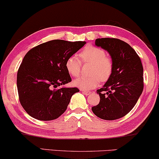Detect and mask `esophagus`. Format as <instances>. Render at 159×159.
I'll return each mask as SVG.
<instances>
[{"label": "esophagus", "instance_id": "obj_1", "mask_svg": "<svg viewBox=\"0 0 159 159\" xmlns=\"http://www.w3.org/2000/svg\"><path fill=\"white\" fill-rule=\"evenodd\" d=\"M81 91L82 92V93H84L85 96H89L90 94V91H85V90H81Z\"/></svg>", "mask_w": 159, "mask_h": 159}]
</instances>
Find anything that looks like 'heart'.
<instances>
[{
  "instance_id": "1",
  "label": "heart",
  "mask_w": 159,
  "mask_h": 159,
  "mask_svg": "<svg viewBox=\"0 0 159 159\" xmlns=\"http://www.w3.org/2000/svg\"><path fill=\"white\" fill-rule=\"evenodd\" d=\"M105 51L98 47L87 46L80 52V57L84 63L91 64L88 77H81L74 80L75 86L85 90L96 88L102 82H106L112 75L113 63L110 57L105 55ZM66 68L70 75L78 77L80 74L81 63L75 55L69 57L66 61Z\"/></svg>"
}]
</instances>
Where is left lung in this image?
Masks as SVG:
<instances>
[{"instance_id": "obj_1", "label": "left lung", "mask_w": 159, "mask_h": 159, "mask_svg": "<svg viewBox=\"0 0 159 159\" xmlns=\"http://www.w3.org/2000/svg\"><path fill=\"white\" fill-rule=\"evenodd\" d=\"M95 44L108 52L113 70L104 86L97 90L100 102L92 111L103 120H116L132 110L143 93V64L134 49L120 39H97Z\"/></svg>"}]
</instances>
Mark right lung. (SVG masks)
<instances>
[{
    "label": "right lung",
    "mask_w": 159,
    "mask_h": 159,
    "mask_svg": "<svg viewBox=\"0 0 159 159\" xmlns=\"http://www.w3.org/2000/svg\"><path fill=\"white\" fill-rule=\"evenodd\" d=\"M85 44L55 39L34 47L25 55L16 85L20 104L30 116L52 120L66 110L72 95L80 90L57 88L71 81L66 61Z\"/></svg>",
    "instance_id": "obj_1"
}]
</instances>
